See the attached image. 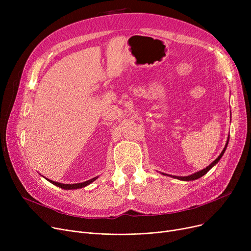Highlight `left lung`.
Segmentation results:
<instances>
[{"instance_id":"obj_1","label":"left lung","mask_w":251,"mask_h":251,"mask_svg":"<svg viewBox=\"0 0 251 251\" xmlns=\"http://www.w3.org/2000/svg\"><path fill=\"white\" fill-rule=\"evenodd\" d=\"M229 136H228V139H227V142H226V146H225V148H224V150L222 151V152L220 153V155L217 157V159L212 163V164H209V166H207L206 168H204L203 170H201V171H199V172H196V173H194V174H191V175H189V176H173V175H169V174H166V173H162V172H160L162 175H164V176H169V177H172V178H174V179H178V180H182V181H193V180H196V179H199V178H201V177H202L203 175H205L208 171L212 169L215 165H217L218 164V162L222 159V156H223V154H224V152L226 151V149H227V147H228V142H229Z\"/></svg>"}]
</instances>
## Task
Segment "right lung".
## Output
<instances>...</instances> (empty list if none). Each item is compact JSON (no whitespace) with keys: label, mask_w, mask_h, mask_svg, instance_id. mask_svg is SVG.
I'll list each match as a JSON object with an SVG mask.
<instances>
[{"label":"right lung","mask_w":251,"mask_h":251,"mask_svg":"<svg viewBox=\"0 0 251 251\" xmlns=\"http://www.w3.org/2000/svg\"><path fill=\"white\" fill-rule=\"evenodd\" d=\"M98 178H99V176H98V177H95V178H92V179H90V180H87V181H85V182H82V183H75V184H63V183H59V182L51 181V180L47 179V178H46V179H47L49 182H50L51 184H54V185H56V186H58V187H60V188H62V189H65V190H71V189H79V188H83V187H85V186L89 185L90 183H92L94 181H96Z\"/></svg>","instance_id":"add662e5"}]
</instances>
